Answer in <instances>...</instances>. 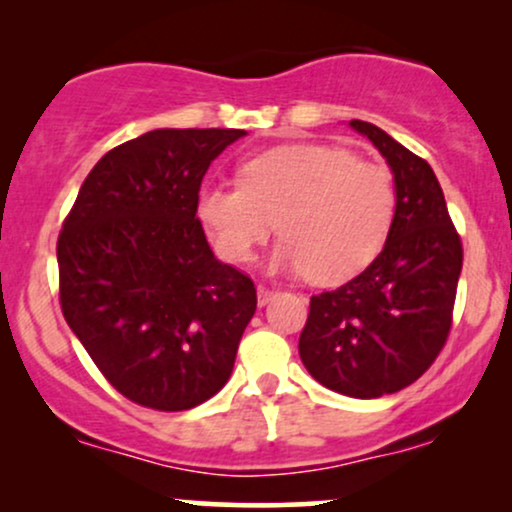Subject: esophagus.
I'll list each match as a JSON object with an SVG mask.
<instances>
[{
    "label": "esophagus",
    "instance_id": "obj_1",
    "mask_svg": "<svg viewBox=\"0 0 512 512\" xmlns=\"http://www.w3.org/2000/svg\"><path fill=\"white\" fill-rule=\"evenodd\" d=\"M276 298V291L267 289V286H257V303L260 305H269Z\"/></svg>",
    "mask_w": 512,
    "mask_h": 512
}]
</instances>
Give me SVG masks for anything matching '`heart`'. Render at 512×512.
<instances>
[{
	"label": "heart",
	"instance_id": "obj_1",
	"mask_svg": "<svg viewBox=\"0 0 512 512\" xmlns=\"http://www.w3.org/2000/svg\"><path fill=\"white\" fill-rule=\"evenodd\" d=\"M397 190L390 170L334 144L276 146L248 158L240 185H204L197 219L221 257L250 262L272 236L276 272L342 284L375 260L390 233Z\"/></svg>",
	"mask_w": 512,
	"mask_h": 512
}]
</instances>
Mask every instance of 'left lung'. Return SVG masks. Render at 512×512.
<instances>
[{"label": "left lung", "mask_w": 512, "mask_h": 512, "mask_svg": "<svg viewBox=\"0 0 512 512\" xmlns=\"http://www.w3.org/2000/svg\"><path fill=\"white\" fill-rule=\"evenodd\" d=\"M392 170L397 209L383 252L337 291L310 298L298 354L320 385L375 399L419 380L448 339L462 243L436 173L380 127L351 120Z\"/></svg>", "instance_id": "obj_1"}]
</instances>
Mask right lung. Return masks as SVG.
I'll use <instances>...</instances> for the list:
<instances>
[{
  "label": "right lung",
  "mask_w": 512,
  "mask_h": 512,
  "mask_svg": "<svg viewBox=\"0 0 512 512\" xmlns=\"http://www.w3.org/2000/svg\"><path fill=\"white\" fill-rule=\"evenodd\" d=\"M243 129H151L93 166L60 240L67 325L108 383L182 411L228 383L255 284L211 252L197 219L204 175Z\"/></svg>",
  "instance_id": "1"
}]
</instances>
